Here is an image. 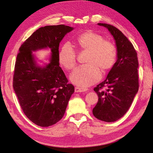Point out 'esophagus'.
<instances>
[{"mask_svg":"<svg viewBox=\"0 0 153 153\" xmlns=\"http://www.w3.org/2000/svg\"><path fill=\"white\" fill-rule=\"evenodd\" d=\"M88 90L87 88H83V87H75V92L76 93H81V92H85Z\"/></svg>","mask_w":153,"mask_h":153,"instance_id":"34e87169","label":"esophagus"}]
</instances>
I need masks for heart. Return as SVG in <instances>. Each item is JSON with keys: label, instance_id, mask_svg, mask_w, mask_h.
I'll return each instance as SVG.
<instances>
[{"label": "heart", "instance_id": "1", "mask_svg": "<svg viewBox=\"0 0 153 153\" xmlns=\"http://www.w3.org/2000/svg\"><path fill=\"white\" fill-rule=\"evenodd\" d=\"M76 43L83 50L89 51L87 62L79 66L70 76L71 82L76 85L84 87L91 85L100 79L101 71L110 70L116 59V49L112 43L105 41L104 38L92 31L80 34ZM58 61L68 70H71L76 64V53L70 43H65L59 51Z\"/></svg>", "mask_w": 153, "mask_h": 153}]
</instances>
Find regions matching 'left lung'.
I'll use <instances>...</instances> for the list:
<instances>
[{
  "instance_id": "8db88e82",
  "label": "left lung",
  "mask_w": 153,
  "mask_h": 153,
  "mask_svg": "<svg viewBox=\"0 0 153 153\" xmlns=\"http://www.w3.org/2000/svg\"><path fill=\"white\" fill-rule=\"evenodd\" d=\"M98 25L106 27L113 36L117 60L106 79L94 88L99 100L93 114L102 121L113 122L127 112L138 91L137 54L132 43L118 29L106 24ZM105 86L106 89L104 90Z\"/></svg>"
}]
</instances>
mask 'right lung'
<instances>
[{
  "label": "right lung",
  "instance_id": "obj_1",
  "mask_svg": "<svg viewBox=\"0 0 153 153\" xmlns=\"http://www.w3.org/2000/svg\"><path fill=\"white\" fill-rule=\"evenodd\" d=\"M74 30L65 25L39 28L23 43L16 58L13 87L23 112L39 126L54 125L62 118L74 92L59 66V44ZM49 48L50 62L39 66L33 52Z\"/></svg>",
  "mask_w": 153,
  "mask_h": 153
}]
</instances>
